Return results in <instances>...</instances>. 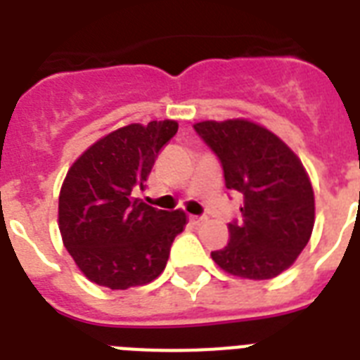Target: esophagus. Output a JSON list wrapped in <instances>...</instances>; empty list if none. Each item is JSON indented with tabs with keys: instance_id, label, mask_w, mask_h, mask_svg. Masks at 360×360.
Instances as JSON below:
<instances>
[{
	"instance_id": "obj_1",
	"label": "esophagus",
	"mask_w": 360,
	"mask_h": 360,
	"mask_svg": "<svg viewBox=\"0 0 360 360\" xmlns=\"http://www.w3.org/2000/svg\"><path fill=\"white\" fill-rule=\"evenodd\" d=\"M191 220H192V224H202L203 220V217H191Z\"/></svg>"
}]
</instances>
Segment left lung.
Segmentation results:
<instances>
[{
  "label": "left lung",
  "instance_id": "1",
  "mask_svg": "<svg viewBox=\"0 0 360 360\" xmlns=\"http://www.w3.org/2000/svg\"><path fill=\"white\" fill-rule=\"evenodd\" d=\"M194 130L224 169L226 188L243 194V220L211 257L226 273L269 280L293 265L314 228V191L297 155L271 130L246 120L202 121Z\"/></svg>",
  "mask_w": 360,
  "mask_h": 360
}]
</instances>
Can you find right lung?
Returning a JSON list of instances; mask_svg holds the SVG:
<instances>
[{"label":"right lung","mask_w":360,"mask_h":360,"mask_svg":"<svg viewBox=\"0 0 360 360\" xmlns=\"http://www.w3.org/2000/svg\"><path fill=\"white\" fill-rule=\"evenodd\" d=\"M175 121L132 123L104 136L70 166L59 192V231L87 278L110 290L149 284L162 273L172 243L186 226L183 211H160L136 192Z\"/></svg>","instance_id":"1"}]
</instances>
